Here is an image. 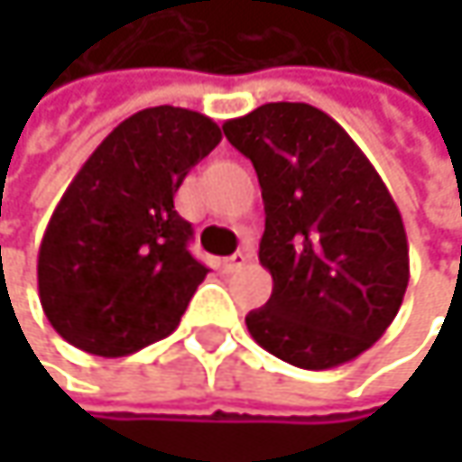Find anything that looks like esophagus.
Returning <instances> with one entry per match:
<instances>
[{
    "instance_id": "1",
    "label": "esophagus",
    "mask_w": 462,
    "mask_h": 462,
    "mask_svg": "<svg viewBox=\"0 0 462 462\" xmlns=\"http://www.w3.org/2000/svg\"><path fill=\"white\" fill-rule=\"evenodd\" d=\"M248 254L245 251H237V254H232V256H227L225 262H222V270L225 273H237V270H243L245 264H248Z\"/></svg>"
}]
</instances>
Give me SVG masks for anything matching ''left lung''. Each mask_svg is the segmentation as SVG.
Returning <instances> with one entry per match:
<instances>
[{
    "label": "left lung",
    "instance_id": "1",
    "mask_svg": "<svg viewBox=\"0 0 462 462\" xmlns=\"http://www.w3.org/2000/svg\"><path fill=\"white\" fill-rule=\"evenodd\" d=\"M225 136L259 176L273 275L251 337L300 369H334L369 350L393 323L410 283L407 232L385 181L326 112L264 104L227 120Z\"/></svg>",
    "mask_w": 462,
    "mask_h": 462
}]
</instances>
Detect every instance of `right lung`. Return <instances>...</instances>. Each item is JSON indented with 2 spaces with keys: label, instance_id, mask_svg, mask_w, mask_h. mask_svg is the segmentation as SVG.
<instances>
[{
  "label": "right lung",
  "instance_id": "add662e5",
  "mask_svg": "<svg viewBox=\"0 0 462 462\" xmlns=\"http://www.w3.org/2000/svg\"><path fill=\"white\" fill-rule=\"evenodd\" d=\"M219 141L211 117L152 106L123 120L77 171L37 256L42 310L69 345L120 358L179 326L208 270L187 251L192 225L173 195Z\"/></svg>",
  "mask_w": 462,
  "mask_h": 462
}]
</instances>
